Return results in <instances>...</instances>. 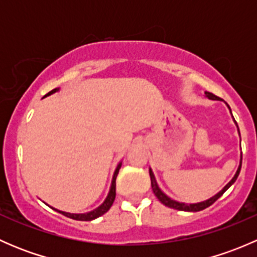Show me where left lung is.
I'll list each match as a JSON object with an SVG mask.
<instances>
[{
	"label": "left lung",
	"mask_w": 257,
	"mask_h": 257,
	"mask_svg": "<svg viewBox=\"0 0 257 257\" xmlns=\"http://www.w3.org/2000/svg\"><path fill=\"white\" fill-rule=\"evenodd\" d=\"M205 95L210 99H219V97L215 94H212V93L210 92H205ZM241 160H242V158H241ZM240 170H241V163H240V167L239 169H237L236 174H235V177L231 179V181H230L229 184H227L226 186H225L224 189H222L221 191H220L219 194H216L215 196H212L211 199H209V200L206 201H203V203H198V204H189V205H186V204H183V203H178V201H174L172 200V199L168 198L165 194H163L162 191H160V189L158 188L157 185V181H155V178H154V174H153L152 170H149V175H150V181H152V188H153V191H154L155 196L158 198V200L160 201L162 204H164L165 206H168V208H172V209H177V210H180V211H200V210H204L206 208H209L210 205H212V204L215 203V201L217 200V199L220 198V196L222 195V194L225 193V191L227 190V189L230 188V186L232 185V184L235 183V180H236L237 177H239L240 174Z\"/></svg>",
	"instance_id": "8db88e82"
}]
</instances>
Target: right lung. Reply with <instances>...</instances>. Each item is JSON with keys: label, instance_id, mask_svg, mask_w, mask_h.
<instances>
[{"label": "right lung", "instance_id": "right-lung-1", "mask_svg": "<svg viewBox=\"0 0 257 257\" xmlns=\"http://www.w3.org/2000/svg\"><path fill=\"white\" fill-rule=\"evenodd\" d=\"M57 90H58V88H56V89L51 90V92L47 93V94H46V95L52 94V93L57 92ZM46 95H45V97H46ZM120 165L121 164H119L118 167H116L115 172H114L113 180H112V186H110L109 194H108V196H107V199H105V201L102 204V205L99 206V208H97V209L93 210V211H90V212H87V214H69V212L59 211V210H57V211L61 212V214L64 215V216L71 217V219H74V220H79V221H90V220H94V219H97V217L102 216L103 214H105V212H107L108 210L110 209V206L113 205L114 199H115V179H116V175H118V173H119V169H120Z\"/></svg>", "mask_w": 257, "mask_h": 257}]
</instances>
